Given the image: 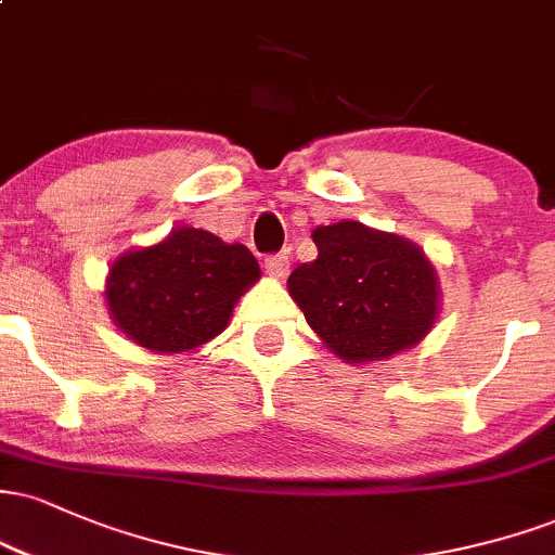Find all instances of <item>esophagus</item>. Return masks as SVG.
<instances>
[{"label": "esophagus", "mask_w": 555, "mask_h": 555, "mask_svg": "<svg viewBox=\"0 0 555 555\" xmlns=\"http://www.w3.org/2000/svg\"><path fill=\"white\" fill-rule=\"evenodd\" d=\"M266 271L273 279H284L286 271H289V256L286 253H276V256L266 258Z\"/></svg>", "instance_id": "34e87169"}]
</instances>
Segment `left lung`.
<instances>
[{"mask_svg": "<svg viewBox=\"0 0 555 555\" xmlns=\"http://www.w3.org/2000/svg\"><path fill=\"white\" fill-rule=\"evenodd\" d=\"M318 258L292 271L289 295L344 362L388 360L438 318L436 269L415 242L360 221L318 227Z\"/></svg>", "mask_w": 555, "mask_h": 555, "instance_id": "obj_1", "label": "left lung"}]
</instances>
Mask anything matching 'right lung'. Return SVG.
Here are the masks:
<instances>
[{
    "instance_id": "obj_1",
    "label": "right lung",
    "mask_w": 555,
    "mask_h": 555,
    "mask_svg": "<svg viewBox=\"0 0 555 555\" xmlns=\"http://www.w3.org/2000/svg\"><path fill=\"white\" fill-rule=\"evenodd\" d=\"M258 279V260L245 245L180 227L114 260L104 295L127 339L151 352L180 354L219 336Z\"/></svg>"
}]
</instances>
